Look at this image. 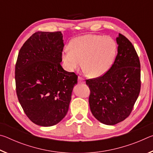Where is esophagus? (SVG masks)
Returning <instances> with one entry per match:
<instances>
[{
	"mask_svg": "<svg viewBox=\"0 0 153 153\" xmlns=\"http://www.w3.org/2000/svg\"><path fill=\"white\" fill-rule=\"evenodd\" d=\"M78 83H80V84H84V83H85L84 79L82 78L81 77H78Z\"/></svg>",
	"mask_w": 153,
	"mask_h": 153,
	"instance_id": "1",
	"label": "esophagus"
}]
</instances>
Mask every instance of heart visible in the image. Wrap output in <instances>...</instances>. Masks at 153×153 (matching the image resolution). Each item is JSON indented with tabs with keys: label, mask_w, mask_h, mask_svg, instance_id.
<instances>
[{
	"label": "heart",
	"mask_w": 153,
	"mask_h": 153,
	"mask_svg": "<svg viewBox=\"0 0 153 153\" xmlns=\"http://www.w3.org/2000/svg\"><path fill=\"white\" fill-rule=\"evenodd\" d=\"M115 41L109 36L86 34L71 40L65 49L62 59L67 71H74L82 65L90 77L102 76L111 68L117 54Z\"/></svg>",
	"instance_id": "1"
}]
</instances>
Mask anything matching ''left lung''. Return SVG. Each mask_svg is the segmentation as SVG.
<instances>
[{
    "label": "left lung",
    "instance_id": "8db88e82",
    "mask_svg": "<svg viewBox=\"0 0 153 153\" xmlns=\"http://www.w3.org/2000/svg\"><path fill=\"white\" fill-rule=\"evenodd\" d=\"M117 55L103 76L86 80L91 112L105 125H115L130 115L140 91V63L132 44L123 35L116 38Z\"/></svg>",
    "mask_w": 153,
    "mask_h": 153
}]
</instances>
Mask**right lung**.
Returning <instances> with one entry per match:
<instances>
[{
	"label": "right lung",
	"instance_id": "1",
	"mask_svg": "<svg viewBox=\"0 0 153 153\" xmlns=\"http://www.w3.org/2000/svg\"><path fill=\"white\" fill-rule=\"evenodd\" d=\"M63 47L61 32H38L18 54L15 76L17 98L36 125H56L68 111L77 76L61 65Z\"/></svg>",
	"mask_w": 153,
	"mask_h": 153
}]
</instances>
